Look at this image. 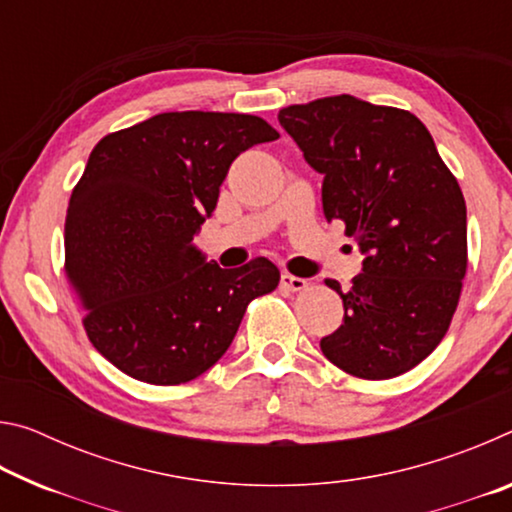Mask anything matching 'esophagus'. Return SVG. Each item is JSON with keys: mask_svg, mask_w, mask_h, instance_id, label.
Returning <instances> with one entry per match:
<instances>
[{"mask_svg": "<svg viewBox=\"0 0 512 512\" xmlns=\"http://www.w3.org/2000/svg\"><path fill=\"white\" fill-rule=\"evenodd\" d=\"M280 287L287 289V291H305L309 287V282L305 280V277H296V275L284 273L280 277Z\"/></svg>", "mask_w": 512, "mask_h": 512, "instance_id": "1", "label": "esophagus"}]
</instances>
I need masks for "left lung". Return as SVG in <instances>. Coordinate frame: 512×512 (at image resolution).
I'll return each instance as SVG.
<instances>
[{"instance_id": "left-lung-1", "label": "left lung", "mask_w": 512, "mask_h": 512, "mask_svg": "<svg viewBox=\"0 0 512 512\" xmlns=\"http://www.w3.org/2000/svg\"><path fill=\"white\" fill-rule=\"evenodd\" d=\"M280 124L323 173L325 219H341L363 271L343 300V325L320 341L348 375L391 379L443 341L467 271V212L454 173L409 110L350 94L282 108Z\"/></svg>"}]
</instances>
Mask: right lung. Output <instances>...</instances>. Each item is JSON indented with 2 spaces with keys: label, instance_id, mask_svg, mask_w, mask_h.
<instances>
[{
  "label": "right lung",
  "instance_id": "right-lung-1",
  "mask_svg": "<svg viewBox=\"0 0 512 512\" xmlns=\"http://www.w3.org/2000/svg\"><path fill=\"white\" fill-rule=\"evenodd\" d=\"M280 137L239 112H162L94 146L65 216V273L90 343L128 377L192 381L235 339L250 300L280 271L205 262L192 239L232 160Z\"/></svg>",
  "mask_w": 512,
  "mask_h": 512
}]
</instances>
